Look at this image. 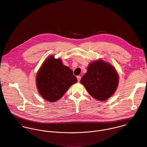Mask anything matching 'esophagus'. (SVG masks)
Masks as SVG:
<instances>
[{
	"label": "esophagus",
	"instance_id": "esophagus-1",
	"mask_svg": "<svg viewBox=\"0 0 147 147\" xmlns=\"http://www.w3.org/2000/svg\"><path fill=\"white\" fill-rule=\"evenodd\" d=\"M77 78L78 82H80V79H81V77H80V76H77Z\"/></svg>",
	"mask_w": 147,
	"mask_h": 147
}]
</instances>
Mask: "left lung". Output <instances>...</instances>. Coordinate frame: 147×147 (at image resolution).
I'll list each match as a JSON object with an SVG mask.
<instances>
[{"label":"left lung","mask_w":147,"mask_h":147,"mask_svg":"<svg viewBox=\"0 0 147 147\" xmlns=\"http://www.w3.org/2000/svg\"><path fill=\"white\" fill-rule=\"evenodd\" d=\"M119 81L115 68L109 63L98 59L88 65L87 71L82 77L80 82L92 97L104 101L114 94Z\"/></svg>","instance_id":"left-lung-1"}]
</instances>
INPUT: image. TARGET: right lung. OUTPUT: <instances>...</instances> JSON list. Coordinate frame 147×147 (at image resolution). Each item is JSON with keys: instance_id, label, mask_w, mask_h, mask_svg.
Segmentation results:
<instances>
[{"instance_id": "add662e5", "label": "right lung", "mask_w": 147, "mask_h": 147, "mask_svg": "<svg viewBox=\"0 0 147 147\" xmlns=\"http://www.w3.org/2000/svg\"><path fill=\"white\" fill-rule=\"evenodd\" d=\"M77 79L70 67L63 64L61 59L48 56L36 76V85L40 95L46 100L53 102L64 95Z\"/></svg>"}]
</instances>
